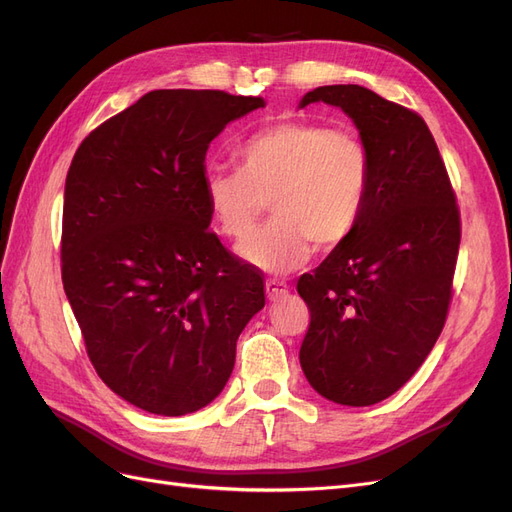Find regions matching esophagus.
<instances>
[{
  "mask_svg": "<svg viewBox=\"0 0 512 512\" xmlns=\"http://www.w3.org/2000/svg\"><path fill=\"white\" fill-rule=\"evenodd\" d=\"M265 288H267V299L269 301H277V299L286 297L288 290H290V286L284 280H267Z\"/></svg>",
  "mask_w": 512,
  "mask_h": 512,
  "instance_id": "1",
  "label": "esophagus"
}]
</instances>
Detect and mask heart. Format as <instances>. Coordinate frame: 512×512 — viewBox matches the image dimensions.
Masks as SVG:
<instances>
[{"label": "heart", "instance_id": "heart-1", "mask_svg": "<svg viewBox=\"0 0 512 512\" xmlns=\"http://www.w3.org/2000/svg\"><path fill=\"white\" fill-rule=\"evenodd\" d=\"M239 168L205 175L211 220L224 237L252 235L267 203L273 220L239 247L252 267L288 273L318 250H335L359 226L371 190V153L363 136L309 119L256 132L237 149Z\"/></svg>", "mask_w": 512, "mask_h": 512}]
</instances>
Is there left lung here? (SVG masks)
I'll list each match as a JSON object with an SVG mask.
<instances>
[{
  "instance_id": "obj_1",
  "label": "left lung",
  "mask_w": 512,
  "mask_h": 512,
  "mask_svg": "<svg viewBox=\"0 0 512 512\" xmlns=\"http://www.w3.org/2000/svg\"><path fill=\"white\" fill-rule=\"evenodd\" d=\"M339 106L371 153V190L346 243L299 277L305 378L335 404L371 406L423 365L453 299L461 218L425 119L361 85L305 94Z\"/></svg>"
}]
</instances>
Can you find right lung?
<instances>
[{
    "label": "right lung",
    "mask_w": 512,
    "mask_h": 512,
    "mask_svg": "<svg viewBox=\"0 0 512 512\" xmlns=\"http://www.w3.org/2000/svg\"><path fill=\"white\" fill-rule=\"evenodd\" d=\"M262 98L156 89L76 149L61 282L102 382L132 406L190 414L222 393L265 275L209 230L205 156Z\"/></svg>",
    "instance_id": "obj_1"
}]
</instances>
